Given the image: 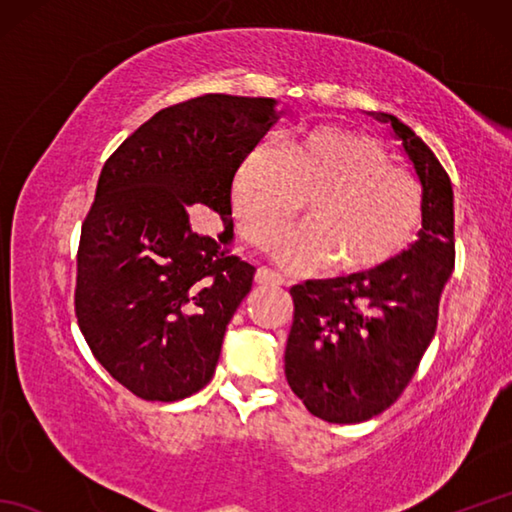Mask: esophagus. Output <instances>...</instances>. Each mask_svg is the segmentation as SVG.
<instances>
[{
    "label": "esophagus",
    "instance_id": "esophagus-1",
    "mask_svg": "<svg viewBox=\"0 0 512 512\" xmlns=\"http://www.w3.org/2000/svg\"><path fill=\"white\" fill-rule=\"evenodd\" d=\"M255 281L259 286H284L286 279L281 277L275 270H270L266 266H259L257 273H255Z\"/></svg>",
    "mask_w": 512,
    "mask_h": 512
}]
</instances>
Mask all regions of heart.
Segmentation results:
<instances>
[{
	"instance_id": "b5f03b06",
	"label": "heart",
	"mask_w": 512,
	"mask_h": 512,
	"mask_svg": "<svg viewBox=\"0 0 512 512\" xmlns=\"http://www.w3.org/2000/svg\"><path fill=\"white\" fill-rule=\"evenodd\" d=\"M389 160L378 138L343 125L250 147L231 182L237 224L264 244L306 198L308 220L270 242L279 264L303 273L332 259L341 273H369L409 246L422 217L418 180Z\"/></svg>"
}]
</instances>
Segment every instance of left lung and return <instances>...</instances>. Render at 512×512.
Instances as JSON below:
<instances>
[{"instance_id":"left-lung-1","label":"left lung","mask_w":512,"mask_h":512,"mask_svg":"<svg viewBox=\"0 0 512 512\" xmlns=\"http://www.w3.org/2000/svg\"><path fill=\"white\" fill-rule=\"evenodd\" d=\"M376 118L391 123L420 178L418 242L369 273L290 288L286 380L312 416L336 424L374 418L400 398L436 334L455 266L447 171L396 116Z\"/></svg>"}]
</instances>
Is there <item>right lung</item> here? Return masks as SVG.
Returning <instances> with one entry per match:
<instances>
[{
  "label": "right lung",
  "instance_id": "1",
  "mask_svg": "<svg viewBox=\"0 0 512 512\" xmlns=\"http://www.w3.org/2000/svg\"><path fill=\"white\" fill-rule=\"evenodd\" d=\"M277 101L206 94L140 125L105 160L81 224L74 312L96 361L143 400L173 402L213 378L255 266L233 253V171L277 123ZM223 217L190 231L188 206Z\"/></svg>",
  "mask_w": 512,
  "mask_h": 512
}]
</instances>
